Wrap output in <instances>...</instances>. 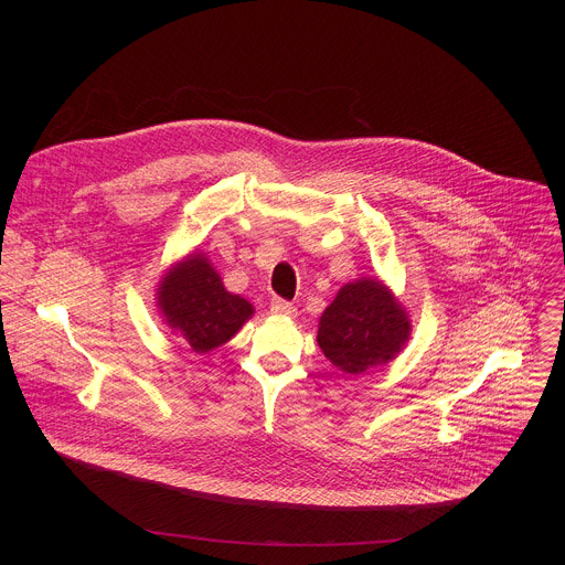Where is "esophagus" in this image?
Wrapping results in <instances>:
<instances>
[{
	"instance_id": "esophagus-1",
	"label": "esophagus",
	"mask_w": 565,
	"mask_h": 565,
	"mask_svg": "<svg viewBox=\"0 0 565 565\" xmlns=\"http://www.w3.org/2000/svg\"><path fill=\"white\" fill-rule=\"evenodd\" d=\"M270 310H273L275 315H295V312H297L295 303H292V301H286V299H281V297H275V299L270 301Z\"/></svg>"
}]
</instances>
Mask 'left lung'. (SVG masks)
I'll list each match as a JSON object with an SVG mask.
<instances>
[{
  "instance_id": "obj_1",
  "label": "left lung",
  "mask_w": 565,
  "mask_h": 565,
  "mask_svg": "<svg viewBox=\"0 0 565 565\" xmlns=\"http://www.w3.org/2000/svg\"><path fill=\"white\" fill-rule=\"evenodd\" d=\"M407 312L377 279L347 284L319 317L317 344L344 373L386 364L409 340Z\"/></svg>"
}]
</instances>
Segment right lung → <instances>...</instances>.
Returning <instances> with one entry per match:
<instances>
[{
	"label": "right lung",
	"mask_w": 565,
	"mask_h": 565,
	"mask_svg": "<svg viewBox=\"0 0 565 565\" xmlns=\"http://www.w3.org/2000/svg\"><path fill=\"white\" fill-rule=\"evenodd\" d=\"M158 306L168 324L196 353L225 344L253 315V306L244 297L227 292L201 255H192L160 281Z\"/></svg>",
	"instance_id": "1"
}]
</instances>
